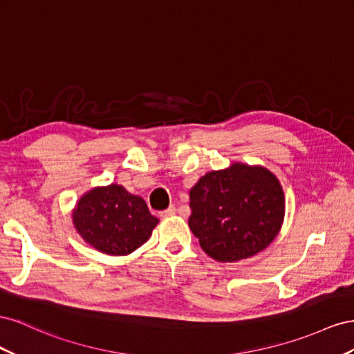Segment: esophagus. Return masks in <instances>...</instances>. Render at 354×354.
Returning a JSON list of instances; mask_svg holds the SVG:
<instances>
[{
  "instance_id": "esophagus-1",
  "label": "esophagus",
  "mask_w": 354,
  "mask_h": 354,
  "mask_svg": "<svg viewBox=\"0 0 354 354\" xmlns=\"http://www.w3.org/2000/svg\"><path fill=\"white\" fill-rule=\"evenodd\" d=\"M175 214H176V207H175V206H170L169 209L161 212L160 216H161V218H170V216H174Z\"/></svg>"
}]
</instances>
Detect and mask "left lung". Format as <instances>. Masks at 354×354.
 I'll list each match as a JSON object with an SVG mask.
<instances>
[{"instance_id": "1", "label": "left lung", "mask_w": 354, "mask_h": 354, "mask_svg": "<svg viewBox=\"0 0 354 354\" xmlns=\"http://www.w3.org/2000/svg\"><path fill=\"white\" fill-rule=\"evenodd\" d=\"M188 225L206 254L236 262L264 250L285 216L283 189L262 166L233 163L209 171L189 189Z\"/></svg>"}]
</instances>
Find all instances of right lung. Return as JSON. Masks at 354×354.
<instances>
[{
    "instance_id": "add662e5",
    "label": "right lung",
    "mask_w": 354,
    "mask_h": 354,
    "mask_svg": "<svg viewBox=\"0 0 354 354\" xmlns=\"http://www.w3.org/2000/svg\"><path fill=\"white\" fill-rule=\"evenodd\" d=\"M78 234L106 255H129L149 239L158 219L145 200L117 184L87 191L73 212Z\"/></svg>"
}]
</instances>
